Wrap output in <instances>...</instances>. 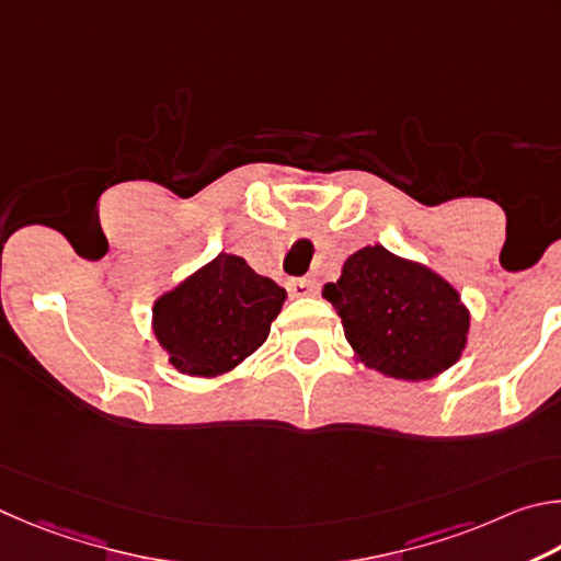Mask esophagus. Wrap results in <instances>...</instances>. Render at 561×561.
Masks as SVG:
<instances>
[{
    "instance_id": "obj_1",
    "label": "esophagus",
    "mask_w": 561,
    "mask_h": 561,
    "mask_svg": "<svg viewBox=\"0 0 561 561\" xmlns=\"http://www.w3.org/2000/svg\"><path fill=\"white\" fill-rule=\"evenodd\" d=\"M288 288L293 296H312L316 293V280L312 278H293L288 280Z\"/></svg>"
}]
</instances>
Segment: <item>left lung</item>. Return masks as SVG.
I'll use <instances>...</instances> for the list:
<instances>
[{
	"label": "left lung",
	"instance_id": "1",
	"mask_svg": "<svg viewBox=\"0 0 561 561\" xmlns=\"http://www.w3.org/2000/svg\"><path fill=\"white\" fill-rule=\"evenodd\" d=\"M322 296L342 318L355 357L387 377L434 379L466 350L470 312L458 290L379 243L352 253Z\"/></svg>",
	"mask_w": 561,
	"mask_h": 561
}]
</instances>
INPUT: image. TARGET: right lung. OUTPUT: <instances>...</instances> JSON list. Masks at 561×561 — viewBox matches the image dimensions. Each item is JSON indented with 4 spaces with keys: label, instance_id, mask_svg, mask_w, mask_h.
I'll use <instances>...</instances> for the list:
<instances>
[{
    "label": "right lung",
    "instance_id": "1",
    "mask_svg": "<svg viewBox=\"0 0 561 561\" xmlns=\"http://www.w3.org/2000/svg\"><path fill=\"white\" fill-rule=\"evenodd\" d=\"M283 302L278 283L219 253L154 300L152 330L182 375L219 377L263 345Z\"/></svg>",
    "mask_w": 561,
    "mask_h": 561
}]
</instances>
